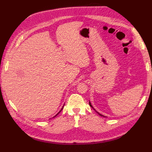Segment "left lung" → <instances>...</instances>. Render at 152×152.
Returning a JSON list of instances; mask_svg holds the SVG:
<instances>
[{"instance_id":"1","label":"left lung","mask_w":152,"mask_h":152,"mask_svg":"<svg viewBox=\"0 0 152 152\" xmlns=\"http://www.w3.org/2000/svg\"><path fill=\"white\" fill-rule=\"evenodd\" d=\"M89 105H90V106H91V107L92 108H93V106H92V105L91 104V102H89ZM93 109H94V108H93ZM94 110H95V109H94ZM97 113H98V114H99L100 115H101V116H103V117H105V116H104V115H102V114H99V112H97Z\"/></svg>"}]
</instances>
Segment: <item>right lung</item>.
Listing matches in <instances>:
<instances>
[{"mask_svg": "<svg viewBox=\"0 0 152 152\" xmlns=\"http://www.w3.org/2000/svg\"><path fill=\"white\" fill-rule=\"evenodd\" d=\"M63 108H61V110H60V111H59V112H61V110H63ZM59 113H58V114H59ZM58 114H56V115H55V116H54V117H56V116H57V115H58ZM54 117H53V118H54Z\"/></svg>", "mask_w": 152, "mask_h": 152, "instance_id": "obj_1", "label": "right lung"}]
</instances>
